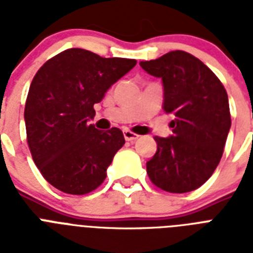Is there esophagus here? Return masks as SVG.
<instances>
[{
	"label": "esophagus",
	"mask_w": 253,
	"mask_h": 253,
	"mask_svg": "<svg viewBox=\"0 0 253 253\" xmlns=\"http://www.w3.org/2000/svg\"><path fill=\"white\" fill-rule=\"evenodd\" d=\"M123 135H125V139H126L127 142H134V140H136L139 138V135L134 134V132H131L128 130L123 131Z\"/></svg>",
	"instance_id": "esophagus-1"
}]
</instances>
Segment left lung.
Instances as JSON below:
<instances>
[{
  "mask_svg": "<svg viewBox=\"0 0 253 253\" xmlns=\"http://www.w3.org/2000/svg\"><path fill=\"white\" fill-rule=\"evenodd\" d=\"M139 64L162 79L163 109L173 115V134L155 136L158 151L147 162V173L166 192L196 190L210 178L223 155L231 127L227 91L211 69L184 51Z\"/></svg>",
  "mask_w": 253,
  "mask_h": 253,
  "instance_id": "8db88e82",
  "label": "left lung"
}]
</instances>
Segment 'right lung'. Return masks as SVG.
Instances as JSON below:
<instances>
[{
	"label": "right lung",
	"mask_w": 253,
	"mask_h": 253,
	"mask_svg": "<svg viewBox=\"0 0 253 253\" xmlns=\"http://www.w3.org/2000/svg\"><path fill=\"white\" fill-rule=\"evenodd\" d=\"M135 65L134 59L69 48L38 71L26 99V132L34 163L52 186L80 196L106 178L125 136L117 127L97 130L89 121L94 103Z\"/></svg>",
	"instance_id": "1"
}]
</instances>
